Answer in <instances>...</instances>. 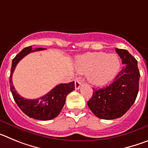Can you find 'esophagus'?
<instances>
[{
  "label": "esophagus",
  "instance_id": "34e87169",
  "mask_svg": "<svg viewBox=\"0 0 148 148\" xmlns=\"http://www.w3.org/2000/svg\"><path fill=\"white\" fill-rule=\"evenodd\" d=\"M75 88L76 89H79V88H80L81 86V84H82V82H81V80L79 79H78V78H77V79H75Z\"/></svg>",
  "mask_w": 148,
  "mask_h": 148
}]
</instances>
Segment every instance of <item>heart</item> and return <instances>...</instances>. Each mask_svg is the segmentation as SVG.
Instances as JSON below:
<instances>
[{"instance_id": "b5f03b06", "label": "heart", "mask_w": 148, "mask_h": 148, "mask_svg": "<svg viewBox=\"0 0 148 148\" xmlns=\"http://www.w3.org/2000/svg\"><path fill=\"white\" fill-rule=\"evenodd\" d=\"M75 68L79 73L87 74L89 82L101 86L110 80L119 71L120 60L114 54L90 52L77 58Z\"/></svg>"}]
</instances>
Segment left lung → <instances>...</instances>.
<instances>
[{
    "mask_svg": "<svg viewBox=\"0 0 148 148\" xmlns=\"http://www.w3.org/2000/svg\"><path fill=\"white\" fill-rule=\"evenodd\" d=\"M124 64L114 80L102 88H93L92 97L88 106L94 115L102 119L122 116L136 99L140 74L137 60L127 50L116 49Z\"/></svg>",
    "mask_w": 148,
    "mask_h": 148,
    "instance_id": "1",
    "label": "left lung"
}]
</instances>
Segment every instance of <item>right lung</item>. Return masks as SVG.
<instances>
[{"mask_svg": "<svg viewBox=\"0 0 148 148\" xmlns=\"http://www.w3.org/2000/svg\"><path fill=\"white\" fill-rule=\"evenodd\" d=\"M43 48H36L32 49V46L23 49L12 60L9 84L10 90L14 101L23 112L34 119L50 120L58 116L66 102V97L69 93L74 90V82L69 83L59 84L46 95L38 99H29L22 97L18 94L12 84V74L16 66L21 59L31 52L44 50Z\"/></svg>", "mask_w": 148, "mask_h": 148, "instance_id": "add662e5", "label": "right lung"}]
</instances>
